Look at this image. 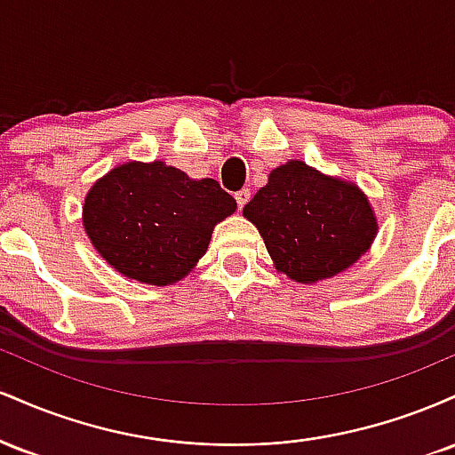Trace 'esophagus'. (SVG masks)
<instances>
[{"label": "esophagus", "mask_w": 455, "mask_h": 455, "mask_svg": "<svg viewBox=\"0 0 455 455\" xmlns=\"http://www.w3.org/2000/svg\"><path fill=\"white\" fill-rule=\"evenodd\" d=\"M235 201H237L239 210H243L245 203L250 201V190H245V188H242V190H239V192H235Z\"/></svg>", "instance_id": "esophagus-1"}]
</instances>
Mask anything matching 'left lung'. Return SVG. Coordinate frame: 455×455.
Wrapping results in <instances>:
<instances>
[{
	"mask_svg": "<svg viewBox=\"0 0 455 455\" xmlns=\"http://www.w3.org/2000/svg\"><path fill=\"white\" fill-rule=\"evenodd\" d=\"M259 228L275 269L301 284L331 278L357 260L377 237L368 198L355 184L291 160L243 207Z\"/></svg>",
	"mask_w": 455,
	"mask_h": 455,
	"instance_id": "obj_1",
	"label": "left lung"
}]
</instances>
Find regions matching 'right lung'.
<instances>
[{"mask_svg": "<svg viewBox=\"0 0 455 455\" xmlns=\"http://www.w3.org/2000/svg\"><path fill=\"white\" fill-rule=\"evenodd\" d=\"M235 210L216 180H190L160 160L126 162L87 192L83 227L119 274L166 286L195 269L213 227Z\"/></svg>", "mask_w": 455, "mask_h": 455, "instance_id": "1", "label": "right lung"}]
</instances>
